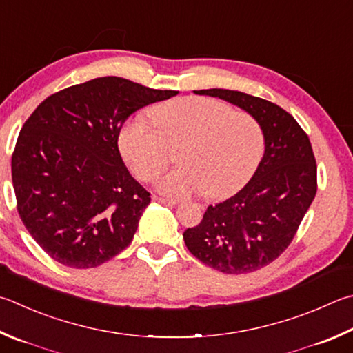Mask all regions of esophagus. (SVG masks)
<instances>
[{"label": "esophagus", "instance_id": "obj_1", "mask_svg": "<svg viewBox=\"0 0 353 353\" xmlns=\"http://www.w3.org/2000/svg\"><path fill=\"white\" fill-rule=\"evenodd\" d=\"M152 201H156L159 203L170 205V207H174V205L177 203V201H172V199H165V197H159V196H152Z\"/></svg>", "mask_w": 353, "mask_h": 353}]
</instances>
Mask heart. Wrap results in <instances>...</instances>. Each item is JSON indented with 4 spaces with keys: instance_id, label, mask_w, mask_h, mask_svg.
Listing matches in <instances>:
<instances>
[{
    "instance_id": "heart-1",
    "label": "heart",
    "mask_w": 353,
    "mask_h": 353,
    "mask_svg": "<svg viewBox=\"0 0 353 353\" xmlns=\"http://www.w3.org/2000/svg\"><path fill=\"white\" fill-rule=\"evenodd\" d=\"M156 128L142 115L119 132V148L134 176L151 182L170 163V148L181 168L160 179L163 194L183 197L202 193L213 201L241 191L264 156V131L252 114L233 111L225 101L181 97L151 110Z\"/></svg>"
}]
</instances>
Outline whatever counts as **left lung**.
Returning a JSON list of instances; mask_svg holds the SVG:
<instances>
[{
  "label": "left lung",
  "mask_w": 353,
  "mask_h": 353,
  "mask_svg": "<svg viewBox=\"0 0 353 353\" xmlns=\"http://www.w3.org/2000/svg\"><path fill=\"white\" fill-rule=\"evenodd\" d=\"M252 114L264 131L265 151L245 187L210 205L199 225L183 233L190 253L227 274L256 272L290 245L316 194V160L309 136L272 101L228 89H202Z\"/></svg>",
  "instance_id": "1"
}]
</instances>
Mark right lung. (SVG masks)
Listing matches in <instances>:
<instances>
[{
	"mask_svg": "<svg viewBox=\"0 0 353 353\" xmlns=\"http://www.w3.org/2000/svg\"><path fill=\"white\" fill-rule=\"evenodd\" d=\"M174 95L100 77L49 95L26 120L12 154L17 210L54 261L91 268L130 245L151 197L121 160L119 132Z\"/></svg>",
	"mask_w": 353,
	"mask_h": 353,
	"instance_id": "right-lung-1",
	"label": "right lung"
}]
</instances>
